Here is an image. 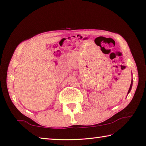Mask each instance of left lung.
<instances>
[{
    "instance_id": "1",
    "label": "left lung",
    "mask_w": 146,
    "mask_h": 146,
    "mask_svg": "<svg viewBox=\"0 0 146 146\" xmlns=\"http://www.w3.org/2000/svg\"><path fill=\"white\" fill-rule=\"evenodd\" d=\"M132 86H133V78H132V80H131V83L130 87H129V91H128V92H127V94H129V92L131 91V90Z\"/></svg>"
}]
</instances>
